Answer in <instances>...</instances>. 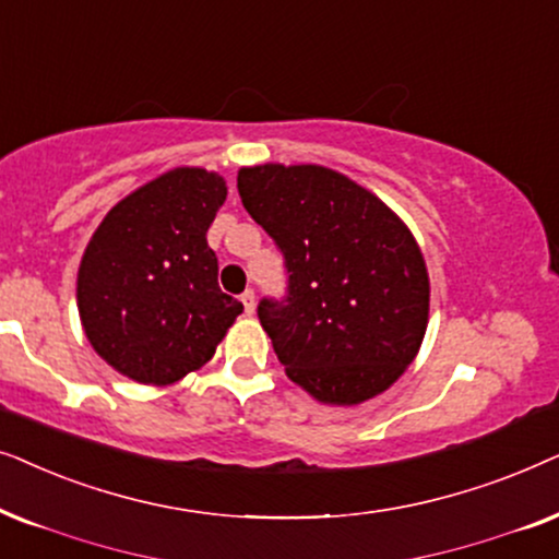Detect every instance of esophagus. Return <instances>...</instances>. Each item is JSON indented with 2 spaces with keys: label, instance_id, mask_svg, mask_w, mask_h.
<instances>
[{
  "label": "esophagus",
  "instance_id": "1",
  "mask_svg": "<svg viewBox=\"0 0 559 559\" xmlns=\"http://www.w3.org/2000/svg\"><path fill=\"white\" fill-rule=\"evenodd\" d=\"M242 307H245V314H255V292H245L240 296Z\"/></svg>",
  "mask_w": 559,
  "mask_h": 559
}]
</instances>
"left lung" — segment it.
Here are the masks:
<instances>
[{
	"mask_svg": "<svg viewBox=\"0 0 559 559\" xmlns=\"http://www.w3.org/2000/svg\"><path fill=\"white\" fill-rule=\"evenodd\" d=\"M237 191L288 273L258 319L286 376L324 404L383 393L419 353L429 275L408 227L373 193L322 166L242 168Z\"/></svg>",
	"mask_w": 559,
	"mask_h": 559,
	"instance_id": "1",
	"label": "left lung"
}]
</instances>
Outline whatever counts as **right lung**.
Wrapping results in <instances>:
<instances>
[{
    "mask_svg": "<svg viewBox=\"0 0 559 559\" xmlns=\"http://www.w3.org/2000/svg\"><path fill=\"white\" fill-rule=\"evenodd\" d=\"M225 178L176 168L140 186L86 245L79 314L92 347L138 383L168 385L212 360L242 304L219 288L206 229Z\"/></svg>",
    "mask_w": 559,
    "mask_h": 559,
    "instance_id": "obj_1",
    "label": "right lung"
}]
</instances>
